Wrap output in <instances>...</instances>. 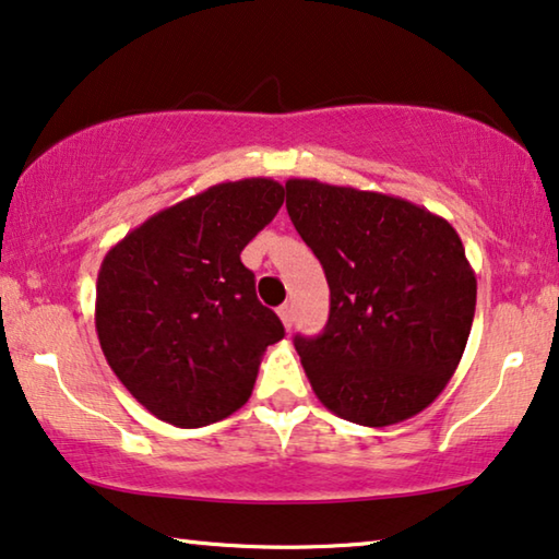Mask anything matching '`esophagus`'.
<instances>
[{
	"label": "esophagus",
	"mask_w": 559,
	"mask_h": 559,
	"mask_svg": "<svg viewBox=\"0 0 559 559\" xmlns=\"http://www.w3.org/2000/svg\"><path fill=\"white\" fill-rule=\"evenodd\" d=\"M277 314H280L282 325H285L287 330L293 328V322H295V310H293V305H282L280 310H277Z\"/></svg>",
	"instance_id": "obj_1"
}]
</instances>
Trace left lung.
I'll list each match as a JSON object with an SVG mask.
<instances>
[{
	"instance_id": "1",
	"label": "left lung",
	"mask_w": 559,
	"mask_h": 559,
	"mask_svg": "<svg viewBox=\"0 0 559 559\" xmlns=\"http://www.w3.org/2000/svg\"><path fill=\"white\" fill-rule=\"evenodd\" d=\"M285 189L330 287L322 335L295 337L314 395L370 428L420 414L454 376L474 322L476 277L456 229L388 193L314 179Z\"/></svg>"
}]
</instances>
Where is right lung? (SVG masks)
Listing matches in <instances>:
<instances>
[{"label":"right lung","instance_id":"add662e5","mask_svg":"<svg viewBox=\"0 0 559 559\" xmlns=\"http://www.w3.org/2000/svg\"><path fill=\"white\" fill-rule=\"evenodd\" d=\"M272 179L216 183L153 214L105 254L95 330L135 401L179 428L239 411L285 328L254 293L241 249L280 212Z\"/></svg>","mask_w":559,"mask_h":559}]
</instances>
